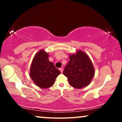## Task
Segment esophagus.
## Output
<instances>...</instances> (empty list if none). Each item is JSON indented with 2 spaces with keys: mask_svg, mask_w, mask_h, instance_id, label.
<instances>
[{
  "mask_svg": "<svg viewBox=\"0 0 122 122\" xmlns=\"http://www.w3.org/2000/svg\"><path fill=\"white\" fill-rule=\"evenodd\" d=\"M59 69V71H61V73H62V72H63V69L62 68H60Z\"/></svg>",
  "mask_w": 122,
  "mask_h": 122,
  "instance_id": "34e87169",
  "label": "esophagus"
}]
</instances>
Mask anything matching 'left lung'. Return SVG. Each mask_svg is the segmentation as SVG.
I'll list each match as a JSON object with an SVG mask.
<instances>
[{
    "label": "left lung",
    "mask_w": 122,
    "mask_h": 122,
    "mask_svg": "<svg viewBox=\"0 0 122 122\" xmlns=\"http://www.w3.org/2000/svg\"><path fill=\"white\" fill-rule=\"evenodd\" d=\"M69 61L63 74L68 78L70 85L80 89L91 83L94 75L93 64L86 53L79 51L69 56Z\"/></svg>",
    "instance_id": "8db88e82"
}]
</instances>
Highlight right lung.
I'll return each instance as SVG.
<instances>
[{"label":"right lung","mask_w":122,"mask_h":122,"mask_svg":"<svg viewBox=\"0 0 122 122\" xmlns=\"http://www.w3.org/2000/svg\"><path fill=\"white\" fill-rule=\"evenodd\" d=\"M49 55L41 50L36 54L30 66V76L36 86L41 88L52 86L61 71L48 59Z\"/></svg>","instance_id":"1"}]
</instances>
